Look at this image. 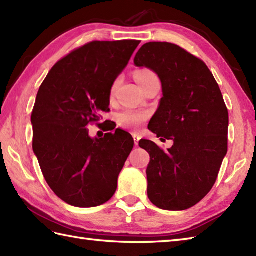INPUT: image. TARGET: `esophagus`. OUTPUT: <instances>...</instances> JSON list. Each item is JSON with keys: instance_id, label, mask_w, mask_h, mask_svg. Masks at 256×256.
<instances>
[{"instance_id": "34e87169", "label": "esophagus", "mask_w": 256, "mask_h": 256, "mask_svg": "<svg viewBox=\"0 0 256 256\" xmlns=\"http://www.w3.org/2000/svg\"><path fill=\"white\" fill-rule=\"evenodd\" d=\"M133 138H134V144L135 145H138V140H140V135L138 133H133Z\"/></svg>"}]
</instances>
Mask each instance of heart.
I'll use <instances>...</instances> for the list:
<instances>
[{
    "label": "heart",
    "mask_w": 256,
    "mask_h": 256,
    "mask_svg": "<svg viewBox=\"0 0 256 256\" xmlns=\"http://www.w3.org/2000/svg\"><path fill=\"white\" fill-rule=\"evenodd\" d=\"M156 77V74L150 69H140L135 72V79L140 86L150 78ZM116 81L112 86V92L116 86ZM148 114L144 111L133 110V108H123L116 113V122L120 126L128 130H136L148 120Z\"/></svg>",
    "instance_id": "1"
}]
</instances>
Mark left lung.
I'll return each mask as SVG.
<instances>
[{"mask_svg": "<svg viewBox=\"0 0 256 256\" xmlns=\"http://www.w3.org/2000/svg\"><path fill=\"white\" fill-rule=\"evenodd\" d=\"M134 64L158 74L162 98L148 128L162 140H174L168 152L140 140L150 156L148 196L160 209H189L209 194L226 155L229 113L224 96L206 64L178 45L146 42Z\"/></svg>", "mask_w": 256, "mask_h": 256, "instance_id": "left-lung-1", "label": "left lung"}]
</instances>
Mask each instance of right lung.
Returning a JSON list of instances; mask_svg holds the SVG:
<instances>
[{
	"label": "right lung",
	"mask_w": 256,
	"mask_h": 256,
	"mask_svg": "<svg viewBox=\"0 0 256 256\" xmlns=\"http://www.w3.org/2000/svg\"><path fill=\"white\" fill-rule=\"evenodd\" d=\"M140 42L94 40L76 48L55 64L38 90L30 118L32 150L48 186L70 206H96L116 192L133 138L116 128L91 138L86 126L110 110L112 84Z\"/></svg>",
	"instance_id": "add662e5"
}]
</instances>
